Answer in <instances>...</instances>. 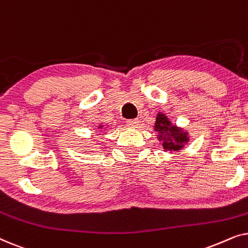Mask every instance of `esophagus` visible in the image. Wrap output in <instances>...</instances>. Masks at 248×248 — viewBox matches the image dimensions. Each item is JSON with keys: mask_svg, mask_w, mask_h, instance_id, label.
Returning <instances> with one entry per match:
<instances>
[{"mask_svg": "<svg viewBox=\"0 0 248 248\" xmlns=\"http://www.w3.org/2000/svg\"><path fill=\"white\" fill-rule=\"evenodd\" d=\"M126 123L130 127L135 128V127H138V125H139V120H137V118H134V120H127Z\"/></svg>", "mask_w": 248, "mask_h": 248, "instance_id": "esophagus-1", "label": "esophagus"}]
</instances>
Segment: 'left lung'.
I'll list each match as a JSON object with an SVG mask.
<instances>
[{
	"label": "left lung",
	"instance_id": "obj_1",
	"mask_svg": "<svg viewBox=\"0 0 248 248\" xmlns=\"http://www.w3.org/2000/svg\"><path fill=\"white\" fill-rule=\"evenodd\" d=\"M155 131L158 132L159 141L166 151H178L188 142L187 132L172 125L165 114L158 113L155 123Z\"/></svg>",
	"mask_w": 248,
	"mask_h": 248
}]
</instances>
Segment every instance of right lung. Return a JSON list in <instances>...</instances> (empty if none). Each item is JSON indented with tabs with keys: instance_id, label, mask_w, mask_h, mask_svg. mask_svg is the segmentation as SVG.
Returning <instances> with one entry per match:
<instances>
[{
	"instance_id": "obj_1",
	"label": "right lung",
	"mask_w": 248,
	"mask_h": 248,
	"mask_svg": "<svg viewBox=\"0 0 248 248\" xmlns=\"http://www.w3.org/2000/svg\"><path fill=\"white\" fill-rule=\"evenodd\" d=\"M101 127H103V125H99V127H98V128H101Z\"/></svg>"
}]
</instances>
